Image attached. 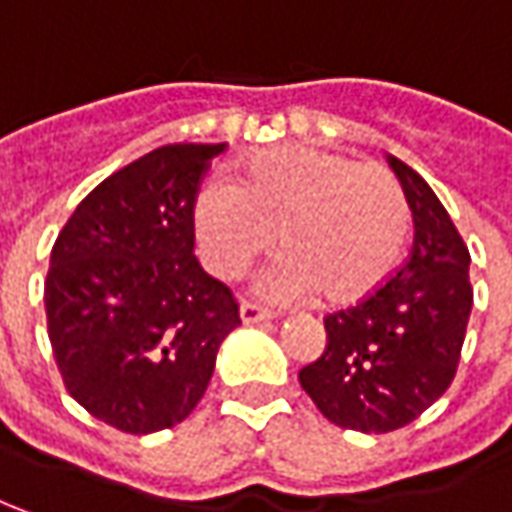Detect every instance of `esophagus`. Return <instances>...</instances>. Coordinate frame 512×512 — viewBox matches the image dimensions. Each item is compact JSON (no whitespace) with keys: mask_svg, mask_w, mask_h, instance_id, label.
<instances>
[{"mask_svg":"<svg viewBox=\"0 0 512 512\" xmlns=\"http://www.w3.org/2000/svg\"><path fill=\"white\" fill-rule=\"evenodd\" d=\"M272 316H275V313H272V310H266V307H260V304H252V301H243V304H240V318H243V324L269 321Z\"/></svg>","mask_w":512,"mask_h":512,"instance_id":"1","label":"esophagus"}]
</instances>
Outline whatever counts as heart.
Listing matches in <instances>:
<instances>
[{
    "mask_svg": "<svg viewBox=\"0 0 512 512\" xmlns=\"http://www.w3.org/2000/svg\"><path fill=\"white\" fill-rule=\"evenodd\" d=\"M408 220L391 170L318 147L263 150L237 185L214 179L194 202L199 249L220 278L243 275L281 231L284 255L263 275V292L284 304L318 292L333 307L368 298L397 269Z\"/></svg>",
    "mask_w": 512,
    "mask_h": 512,
    "instance_id": "obj_1",
    "label": "heart"
}]
</instances>
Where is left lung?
I'll return each instance as SVG.
<instances>
[{"instance_id": "left-lung-1", "label": "left lung", "mask_w": 512, "mask_h": 512, "mask_svg": "<svg viewBox=\"0 0 512 512\" xmlns=\"http://www.w3.org/2000/svg\"><path fill=\"white\" fill-rule=\"evenodd\" d=\"M388 165L414 217L411 255L368 298L324 318L327 347L298 374L330 423L368 435L403 429L452 385L472 310L464 237L417 170L397 156Z\"/></svg>"}]
</instances>
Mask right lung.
I'll return each mask as SVG.
<instances>
[{
	"label": "right lung",
	"mask_w": 512,
	"mask_h": 512,
	"mask_svg": "<svg viewBox=\"0 0 512 512\" xmlns=\"http://www.w3.org/2000/svg\"><path fill=\"white\" fill-rule=\"evenodd\" d=\"M226 144H165L115 170L54 240L48 339L66 391L127 435L202 400L240 304L194 255V202Z\"/></svg>",
	"instance_id": "1"
}]
</instances>
